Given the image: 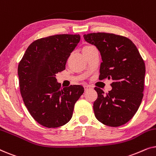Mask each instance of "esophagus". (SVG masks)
<instances>
[{
    "label": "esophagus",
    "mask_w": 156,
    "mask_h": 156,
    "mask_svg": "<svg viewBox=\"0 0 156 156\" xmlns=\"http://www.w3.org/2000/svg\"><path fill=\"white\" fill-rule=\"evenodd\" d=\"M84 88L85 91H87L89 90V89H91V87L90 86H89V85H84Z\"/></svg>",
    "instance_id": "34e87169"
}]
</instances>
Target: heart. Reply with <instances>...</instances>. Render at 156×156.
I'll return each mask as SVG.
<instances>
[{
    "instance_id": "obj_1",
    "label": "heart",
    "mask_w": 156,
    "mask_h": 156,
    "mask_svg": "<svg viewBox=\"0 0 156 156\" xmlns=\"http://www.w3.org/2000/svg\"><path fill=\"white\" fill-rule=\"evenodd\" d=\"M93 48H94V47H93V46H91V45H85V46L83 47L82 52H83V53L86 52H87V51L90 50H91V49H93Z\"/></svg>"
}]
</instances>
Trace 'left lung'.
<instances>
[{
  "label": "left lung",
  "instance_id": "obj_1",
  "mask_svg": "<svg viewBox=\"0 0 156 156\" xmlns=\"http://www.w3.org/2000/svg\"><path fill=\"white\" fill-rule=\"evenodd\" d=\"M84 38L101 54L99 80H113L108 93L94 88L98 94L93 106L96 118L108 126L125 124L135 115L144 97V59L133 42L123 36L97 33L85 34Z\"/></svg>",
  "mask_w": 156,
  "mask_h": 156
}]
</instances>
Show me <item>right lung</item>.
I'll use <instances>...</instances> for the list:
<instances>
[{
    "instance_id": "add662e5",
    "label": "right lung",
    "mask_w": 156,
    "mask_h": 156,
    "mask_svg": "<svg viewBox=\"0 0 156 156\" xmlns=\"http://www.w3.org/2000/svg\"><path fill=\"white\" fill-rule=\"evenodd\" d=\"M80 35H56L30 44L18 68L20 94L33 119L43 126L57 128L69 122L76 101L84 93L81 85L60 89L56 74L65 69Z\"/></svg>"
}]
</instances>
